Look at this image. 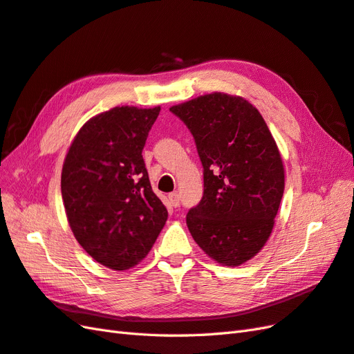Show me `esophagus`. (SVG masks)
Returning a JSON list of instances; mask_svg holds the SVG:
<instances>
[{"label":"esophagus","instance_id":"34e87169","mask_svg":"<svg viewBox=\"0 0 354 354\" xmlns=\"http://www.w3.org/2000/svg\"><path fill=\"white\" fill-rule=\"evenodd\" d=\"M169 201H170V205H171V206H174V207H178V206H179V203H180L179 194H178V193H171V194H169Z\"/></svg>","mask_w":354,"mask_h":354}]
</instances>
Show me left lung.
Masks as SVG:
<instances>
[{
  "label": "left lung",
  "mask_w": 354,
  "mask_h": 354,
  "mask_svg": "<svg viewBox=\"0 0 354 354\" xmlns=\"http://www.w3.org/2000/svg\"><path fill=\"white\" fill-rule=\"evenodd\" d=\"M194 138L205 191L189 209L196 243L222 266L237 267L264 248L285 189V169L259 111L215 92L170 108Z\"/></svg>",
  "instance_id": "obj_1"
}]
</instances>
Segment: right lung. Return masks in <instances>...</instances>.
<instances>
[{
	"label": "right lung",
	"mask_w": 354,
	"mask_h": 354,
	"mask_svg": "<svg viewBox=\"0 0 354 354\" xmlns=\"http://www.w3.org/2000/svg\"><path fill=\"white\" fill-rule=\"evenodd\" d=\"M160 106H115L80 129L64 161L60 189L69 227L99 264L127 270L142 261L167 221L149 184L142 149Z\"/></svg>",
	"instance_id": "1"
}]
</instances>
